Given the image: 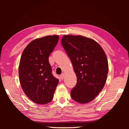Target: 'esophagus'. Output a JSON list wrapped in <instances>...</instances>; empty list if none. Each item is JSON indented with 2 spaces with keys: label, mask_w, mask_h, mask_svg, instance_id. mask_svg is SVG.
I'll return each mask as SVG.
<instances>
[{
  "label": "esophagus",
  "mask_w": 129,
  "mask_h": 129,
  "mask_svg": "<svg viewBox=\"0 0 129 129\" xmlns=\"http://www.w3.org/2000/svg\"><path fill=\"white\" fill-rule=\"evenodd\" d=\"M60 78H61V79H64V73L61 74L60 75Z\"/></svg>",
  "instance_id": "esophagus-1"
}]
</instances>
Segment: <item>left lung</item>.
Segmentation results:
<instances>
[{"label": "left lung", "mask_w": 129, "mask_h": 129, "mask_svg": "<svg viewBox=\"0 0 129 129\" xmlns=\"http://www.w3.org/2000/svg\"><path fill=\"white\" fill-rule=\"evenodd\" d=\"M61 42L77 76L71 97L79 103H89L105 85L109 69L105 52L95 40L80 35H64Z\"/></svg>", "instance_id": "left-lung-1"}]
</instances>
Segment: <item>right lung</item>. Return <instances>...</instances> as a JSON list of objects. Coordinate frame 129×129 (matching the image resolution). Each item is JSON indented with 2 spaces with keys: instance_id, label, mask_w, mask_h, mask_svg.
I'll return each mask as SVG.
<instances>
[{
  "instance_id": "obj_1",
  "label": "right lung",
  "mask_w": 129,
  "mask_h": 129,
  "mask_svg": "<svg viewBox=\"0 0 129 129\" xmlns=\"http://www.w3.org/2000/svg\"><path fill=\"white\" fill-rule=\"evenodd\" d=\"M59 40L58 35L33 40L21 55L19 67L20 85L26 95L38 104L53 100L59 79L52 74L49 57Z\"/></svg>"
}]
</instances>
